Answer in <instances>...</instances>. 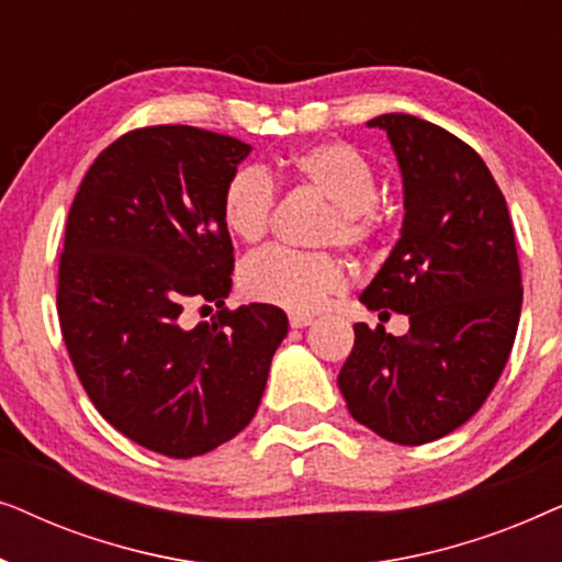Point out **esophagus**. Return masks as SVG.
<instances>
[{"instance_id":"esophagus-1","label":"esophagus","mask_w":562,"mask_h":562,"mask_svg":"<svg viewBox=\"0 0 562 562\" xmlns=\"http://www.w3.org/2000/svg\"><path fill=\"white\" fill-rule=\"evenodd\" d=\"M312 317L310 314H289V325L294 329H302V327H310L312 325Z\"/></svg>"}]
</instances>
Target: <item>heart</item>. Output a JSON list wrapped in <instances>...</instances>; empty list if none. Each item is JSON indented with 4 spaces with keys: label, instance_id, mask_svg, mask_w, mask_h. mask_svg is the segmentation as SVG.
Returning <instances> with one entry per match:
<instances>
[{
    "label": "heart",
    "instance_id": "1",
    "mask_svg": "<svg viewBox=\"0 0 562 562\" xmlns=\"http://www.w3.org/2000/svg\"><path fill=\"white\" fill-rule=\"evenodd\" d=\"M283 166L299 183L329 202V212L319 225V243L363 250L381 235L383 217L375 204L379 179L363 153L350 143L310 145L289 156ZM273 206V181L256 166L237 168L222 189V222L229 235L243 243H258L268 233ZM345 286V266L329 252L266 248L240 268L245 296L294 314L319 312L329 299L342 294Z\"/></svg>",
    "mask_w": 562,
    "mask_h": 562
}]
</instances>
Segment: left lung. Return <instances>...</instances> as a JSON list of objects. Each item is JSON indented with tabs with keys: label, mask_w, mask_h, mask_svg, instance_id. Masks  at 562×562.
Instances as JSON below:
<instances>
[{
	"label": "left lung",
	"mask_w": 562,
	"mask_h": 562,
	"mask_svg": "<svg viewBox=\"0 0 562 562\" xmlns=\"http://www.w3.org/2000/svg\"><path fill=\"white\" fill-rule=\"evenodd\" d=\"M389 135L404 181L402 237L360 296L409 317V333L356 327L337 386L383 440L425 445L465 425L496 386L521 312L506 199L471 145L412 114L368 122Z\"/></svg>",
	"instance_id": "1"
}]
</instances>
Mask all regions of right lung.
I'll return each instance as SVG.
<instances>
[{"label": "right lung", "mask_w": 562, "mask_h": 562, "mask_svg": "<svg viewBox=\"0 0 562 562\" xmlns=\"http://www.w3.org/2000/svg\"><path fill=\"white\" fill-rule=\"evenodd\" d=\"M252 148L189 125L140 127L99 153L68 212L58 319L81 386L130 440L204 456L256 417L279 306L227 310L233 240L222 189ZM191 328L189 305L211 304Z\"/></svg>", "instance_id": "1"}]
</instances>
